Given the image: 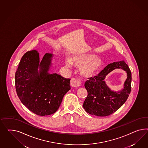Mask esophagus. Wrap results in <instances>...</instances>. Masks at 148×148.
I'll use <instances>...</instances> for the list:
<instances>
[{
	"label": "esophagus",
	"mask_w": 148,
	"mask_h": 148,
	"mask_svg": "<svg viewBox=\"0 0 148 148\" xmlns=\"http://www.w3.org/2000/svg\"><path fill=\"white\" fill-rule=\"evenodd\" d=\"M71 85L73 87H78L81 85V81L80 80L76 78H73L71 81Z\"/></svg>",
	"instance_id": "obj_1"
}]
</instances>
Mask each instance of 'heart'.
<instances>
[{
	"label": "heart",
	"mask_w": 148,
	"mask_h": 148,
	"mask_svg": "<svg viewBox=\"0 0 148 148\" xmlns=\"http://www.w3.org/2000/svg\"><path fill=\"white\" fill-rule=\"evenodd\" d=\"M65 64L68 67H71L73 64L80 67V72L82 75L90 77L101 68L103 61L95 54L80 53L74 55L72 58H67Z\"/></svg>",
	"instance_id": "obj_1"
}]
</instances>
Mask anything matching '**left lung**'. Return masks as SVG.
I'll return each instance as SVG.
<instances>
[{
    "label": "left lung",
    "instance_id": "left-lung-1",
    "mask_svg": "<svg viewBox=\"0 0 148 148\" xmlns=\"http://www.w3.org/2000/svg\"><path fill=\"white\" fill-rule=\"evenodd\" d=\"M118 68L124 70L127 77L123 88L116 91L108 86L104 79L108 73ZM88 79L85 84L88 95L83 108L90 114L100 116H109L121 108L129 97L131 88V72L124 61L108 64L97 76Z\"/></svg>",
    "mask_w": 148,
    "mask_h": 148
}]
</instances>
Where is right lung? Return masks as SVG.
<instances>
[{"mask_svg":"<svg viewBox=\"0 0 148 148\" xmlns=\"http://www.w3.org/2000/svg\"><path fill=\"white\" fill-rule=\"evenodd\" d=\"M54 54L46 53L40 60L36 50L23 56L15 74L17 94L30 111L45 116L56 112L64 95L71 90V79L49 73Z\"/></svg>","mask_w":148,"mask_h":148,"instance_id":"add662e5","label":"right lung"}]
</instances>
